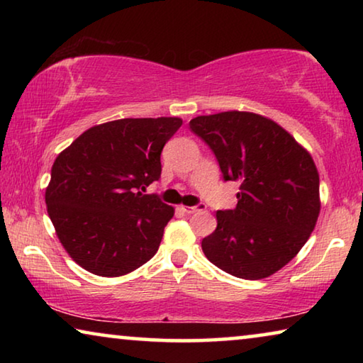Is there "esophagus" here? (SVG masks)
Masks as SVG:
<instances>
[{
    "mask_svg": "<svg viewBox=\"0 0 363 363\" xmlns=\"http://www.w3.org/2000/svg\"><path fill=\"white\" fill-rule=\"evenodd\" d=\"M205 205L203 203H200V205H195V206H181V210L184 211V213H187V214H194V213H196V211H203L205 210Z\"/></svg>",
    "mask_w": 363,
    "mask_h": 363,
    "instance_id": "esophagus-1",
    "label": "esophagus"
}]
</instances>
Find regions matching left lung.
I'll list each match as a JSON object with an SVG mask.
<instances>
[{"mask_svg": "<svg viewBox=\"0 0 363 363\" xmlns=\"http://www.w3.org/2000/svg\"><path fill=\"white\" fill-rule=\"evenodd\" d=\"M189 125L213 150L224 181L240 182L237 206L216 213V230L201 250L233 277H269L299 253L315 227L314 160L290 133L257 113L201 115Z\"/></svg>", "mask_w": 363, "mask_h": 363, "instance_id": "8db88e82", "label": "left lung"}]
</instances>
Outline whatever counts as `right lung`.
I'll list each match as a JSON object with an SVG mask.
<instances>
[{
	"label": "right lung",
	"instance_id": "1",
	"mask_svg": "<svg viewBox=\"0 0 363 363\" xmlns=\"http://www.w3.org/2000/svg\"><path fill=\"white\" fill-rule=\"evenodd\" d=\"M176 116L123 118L89 128L60 152L46 206L67 253L101 277H120L158 251L174 208L143 194L160 179V155Z\"/></svg>",
	"mask_w": 363,
	"mask_h": 363
}]
</instances>
